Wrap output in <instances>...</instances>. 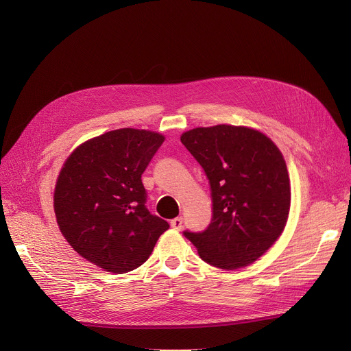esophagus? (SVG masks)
I'll list each match as a JSON object with an SVG mask.
<instances>
[{"label":"esophagus","instance_id":"1","mask_svg":"<svg viewBox=\"0 0 351 351\" xmlns=\"http://www.w3.org/2000/svg\"><path fill=\"white\" fill-rule=\"evenodd\" d=\"M182 225H183V219L182 217H175L171 220V226L176 230H180L182 229Z\"/></svg>","mask_w":351,"mask_h":351}]
</instances>
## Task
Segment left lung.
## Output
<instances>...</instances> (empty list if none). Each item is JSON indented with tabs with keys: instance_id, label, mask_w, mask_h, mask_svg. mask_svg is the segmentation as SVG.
<instances>
[{
	"instance_id": "obj_1",
	"label": "left lung",
	"mask_w": 351,
	"mask_h": 351,
	"mask_svg": "<svg viewBox=\"0 0 351 351\" xmlns=\"http://www.w3.org/2000/svg\"><path fill=\"white\" fill-rule=\"evenodd\" d=\"M180 142L204 168L213 206L206 230L183 234L215 267L249 266L287 223L291 193L282 152L261 131L234 125L195 128Z\"/></svg>"
}]
</instances>
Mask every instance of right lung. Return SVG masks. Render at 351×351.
Listing matches in <instances>:
<instances>
[{
	"instance_id": "add662e5",
	"label": "right lung",
	"mask_w": 351,
	"mask_h": 351,
	"mask_svg": "<svg viewBox=\"0 0 351 351\" xmlns=\"http://www.w3.org/2000/svg\"><path fill=\"white\" fill-rule=\"evenodd\" d=\"M165 136L122 128L81 143L66 158L53 210L66 242L98 267L126 273L143 265L166 220L146 209L142 173Z\"/></svg>"
}]
</instances>
